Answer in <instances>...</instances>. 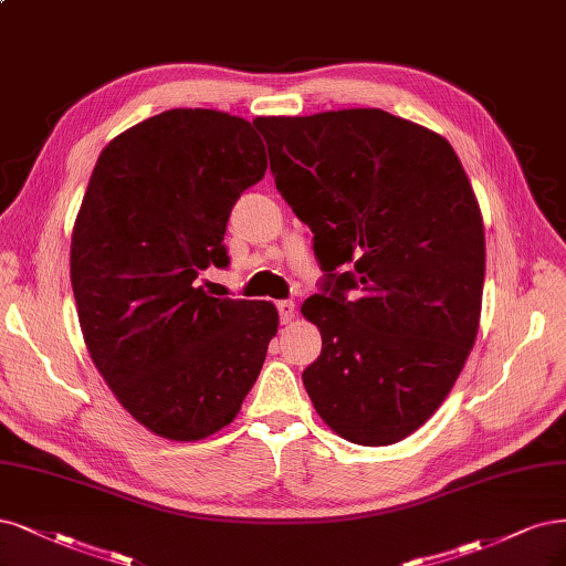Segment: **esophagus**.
I'll return each instance as SVG.
<instances>
[{
	"mask_svg": "<svg viewBox=\"0 0 566 566\" xmlns=\"http://www.w3.org/2000/svg\"><path fill=\"white\" fill-rule=\"evenodd\" d=\"M276 308H279L281 323H290L292 318H295V302H290V300H281V302H276Z\"/></svg>",
	"mask_w": 566,
	"mask_h": 566,
	"instance_id": "esophagus-1",
	"label": "esophagus"
}]
</instances>
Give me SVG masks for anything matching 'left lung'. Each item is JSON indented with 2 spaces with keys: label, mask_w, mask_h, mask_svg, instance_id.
<instances>
[{
  "label": "left lung",
  "mask_w": 566,
  "mask_h": 566,
  "mask_svg": "<svg viewBox=\"0 0 566 566\" xmlns=\"http://www.w3.org/2000/svg\"><path fill=\"white\" fill-rule=\"evenodd\" d=\"M271 175L314 233L323 337L304 373L348 442L407 438L452 391L475 344L484 229L452 145L384 109L260 116Z\"/></svg>",
  "instance_id": "1"
}]
</instances>
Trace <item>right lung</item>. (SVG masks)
Listing matches in <instances>:
<instances>
[{"mask_svg":"<svg viewBox=\"0 0 566 566\" xmlns=\"http://www.w3.org/2000/svg\"><path fill=\"white\" fill-rule=\"evenodd\" d=\"M264 170L245 119L168 109L116 135L91 172L72 233L76 314L114 396L161 438L231 423L279 329L274 304L197 287L229 266V212Z\"/></svg>","mask_w":566,"mask_h":566,"instance_id":"obj_1","label":"right lung"}]
</instances>
